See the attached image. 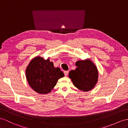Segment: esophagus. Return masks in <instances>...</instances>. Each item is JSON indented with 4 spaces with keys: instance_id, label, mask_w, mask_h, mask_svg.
I'll return each instance as SVG.
<instances>
[{
    "instance_id": "34e87169",
    "label": "esophagus",
    "mask_w": 128,
    "mask_h": 128,
    "mask_svg": "<svg viewBox=\"0 0 128 128\" xmlns=\"http://www.w3.org/2000/svg\"><path fill=\"white\" fill-rule=\"evenodd\" d=\"M64 74H65V76H67V75H68V71H65L64 72Z\"/></svg>"
}]
</instances>
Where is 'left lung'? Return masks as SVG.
Listing matches in <instances>:
<instances>
[{
  "label": "left lung",
  "mask_w": 128,
  "mask_h": 128,
  "mask_svg": "<svg viewBox=\"0 0 128 128\" xmlns=\"http://www.w3.org/2000/svg\"><path fill=\"white\" fill-rule=\"evenodd\" d=\"M77 68L68 74L74 86L81 91L87 92L92 90L98 80V71L90 59L79 60L76 62Z\"/></svg>",
  "instance_id": "1"
}]
</instances>
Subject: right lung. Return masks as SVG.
Here are the masks:
<instances>
[{"instance_id": "right-lung-1", "label": "right lung", "mask_w": 128, "mask_h": 128, "mask_svg": "<svg viewBox=\"0 0 128 128\" xmlns=\"http://www.w3.org/2000/svg\"><path fill=\"white\" fill-rule=\"evenodd\" d=\"M26 78L29 86L39 94L51 92L64 73L59 68H54L49 57L46 60L37 56L31 60L25 70Z\"/></svg>"}]
</instances>
